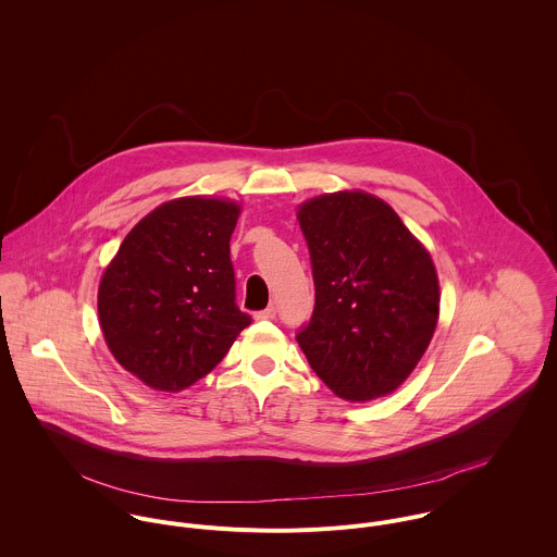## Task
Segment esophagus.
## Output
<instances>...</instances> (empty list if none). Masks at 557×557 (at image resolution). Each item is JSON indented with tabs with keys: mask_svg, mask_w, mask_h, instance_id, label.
<instances>
[{
	"mask_svg": "<svg viewBox=\"0 0 557 557\" xmlns=\"http://www.w3.org/2000/svg\"><path fill=\"white\" fill-rule=\"evenodd\" d=\"M274 318H276V309L274 307H268V309L255 313V319H263V321H270V319Z\"/></svg>",
	"mask_w": 557,
	"mask_h": 557,
	"instance_id": "obj_1",
	"label": "esophagus"
}]
</instances>
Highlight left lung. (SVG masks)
Returning <instances> with one entry per match:
<instances>
[{
    "label": "left lung",
    "instance_id": "8db88e82",
    "mask_svg": "<svg viewBox=\"0 0 557 557\" xmlns=\"http://www.w3.org/2000/svg\"><path fill=\"white\" fill-rule=\"evenodd\" d=\"M298 221L311 252L315 309L296 341L336 397L391 395L420 362L440 318L429 250L386 201L362 190L309 199Z\"/></svg>",
    "mask_w": 557,
    "mask_h": 557
}]
</instances>
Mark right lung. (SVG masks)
Returning a JSON list of instances; mask_svg holds the SVG:
<instances>
[{"label": "right lung", "instance_id": "1", "mask_svg": "<svg viewBox=\"0 0 557 557\" xmlns=\"http://www.w3.org/2000/svg\"><path fill=\"white\" fill-rule=\"evenodd\" d=\"M238 216L236 201H166L131 230L107 265L98 287L102 336L146 386H193L250 323L236 305L230 257Z\"/></svg>", "mask_w": 557, "mask_h": 557}]
</instances>
